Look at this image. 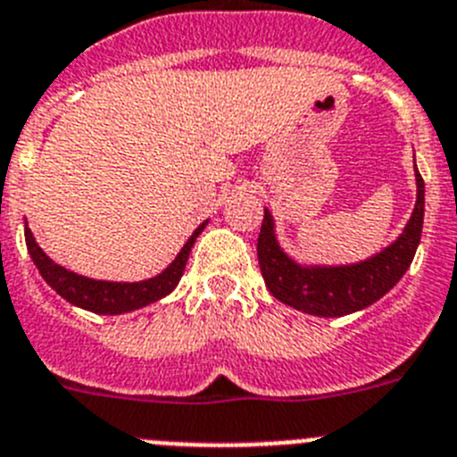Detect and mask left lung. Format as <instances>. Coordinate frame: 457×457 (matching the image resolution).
Listing matches in <instances>:
<instances>
[{"instance_id": "1", "label": "left lung", "mask_w": 457, "mask_h": 457, "mask_svg": "<svg viewBox=\"0 0 457 457\" xmlns=\"http://www.w3.org/2000/svg\"><path fill=\"white\" fill-rule=\"evenodd\" d=\"M417 204L405 228L382 252L350 265H306L297 263L277 240L274 217L265 208L263 226L258 236V265L265 286L278 302L304 311L309 316L341 318L361 311L385 297L410 270L423 231L426 185L414 164Z\"/></svg>"}]
</instances>
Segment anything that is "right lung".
<instances>
[{"label": "right lung", "instance_id": "obj_1", "mask_svg": "<svg viewBox=\"0 0 457 457\" xmlns=\"http://www.w3.org/2000/svg\"><path fill=\"white\" fill-rule=\"evenodd\" d=\"M205 224H208V220L199 224V228L183 245L179 256L173 258L162 272L151 278H144V281H103V278H91L82 277L78 272H71L63 265L54 263L38 247V242H36L34 233L29 231L27 224H24V240H27V249H29V256L36 268H38L40 277L46 278L47 286L62 295L63 300L84 311L100 313V316H120V313H128V311L141 309V306L162 300L179 286L180 277L185 272V265H187L189 252H192L194 242L201 236Z\"/></svg>", "mask_w": 457, "mask_h": 457}]
</instances>
